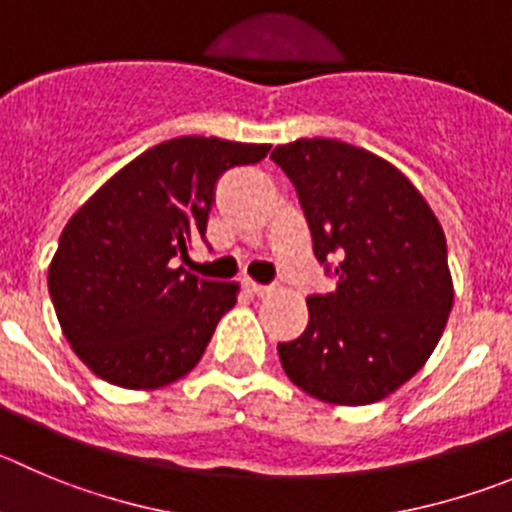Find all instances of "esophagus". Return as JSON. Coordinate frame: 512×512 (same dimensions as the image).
Returning <instances> with one entry per match:
<instances>
[{
	"label": "esophagus",
	"mask_w": 512,
	"mask_h": 512,
	"mask_svg": "<svg viewBox=\"0 0 512 512\" xmlns=\"http://www.w3.org/2000/svg\"><path fill=\"white\" fill-rule=\"evenodd\" d=\"M245 290H247V293H250V295H257V298H262V295L270 293V288H267V285L252 283V280H247V283H245Z\"/></svg>",
	"instance_id": "1"
}]
</instances>
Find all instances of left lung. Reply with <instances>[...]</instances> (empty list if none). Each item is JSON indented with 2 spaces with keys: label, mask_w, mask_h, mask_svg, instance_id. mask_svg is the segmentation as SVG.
<instances>
[{
  "label": "left lung",
  "mask_w": 512,
  "mask_h": 512,
  "mask_svg": "<svg viewBox=\"0 0 512 512\" xmlns=\"http://www.w3.org/2000/svg\"><path fill=\"white\" fill-rule=\"evenodd\" d=\"M270 159L295 184L315 257L341 260L336 290L305 300L308 328L278 343L280 364L328 404L386 399L427 364L455 303L442 224L417 186L366 148L298 138Z\"/></svg>",
  "instance_id": "1"
}]
</instances>
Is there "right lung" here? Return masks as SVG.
Instances as JSON below:
<instances>
[{"label": "right lung", "instance_id": "obj_1", "mask_svg": "<svg viewBox=\"0 0 512 512\" xmlns=\"http://www.w3.org/2000/svg\"><path fill=\"white\" fill-rule=\"evenodd\" d=\"M267 143L181 136L148 148L70 217L47 272L62 333L108 384L161 389L189 374L240 285L176 267L207 232L224 171Z\"/></svg>", "mask_w": 512, "mask_h": 512}]
</instances>
